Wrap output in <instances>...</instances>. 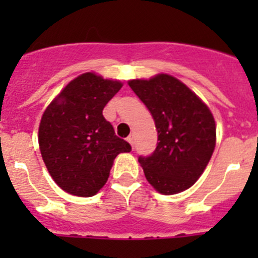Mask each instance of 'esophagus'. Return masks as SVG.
<instances>
[{
    "label": "esophagus",
    "mask_w": 258,
    "mask_h": 258,
    "mask_svg": "<svg viewBox=\"0 0 258 258\" xmlns=\"http://www.w3.org/2000/svg\"><path fill=\"white\" fill-rule=\"evenodd\" d=\"M126 141H127V142H129V143H131L132 147H133V145H134V137H133V136H129V137H127V138H126Z\"/></svg>",
    "instance_id": "34e87169"
}]
</instances>
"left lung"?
Masks as SVG:
<instances>
[{
  "label": "left lung",
  "mask_w": 258,
  "mask_h": 258,
  "mask_svg": "<svg viewBox=\"0 0 258 258\" xmlns=\"http://www.w3.org/2000/svg\"><path fill=\"white\" fill-rule=\"evenodd\" d=\"M129 86L154 117L157 146L140 156L146 179L156 191L172 195L199 179L216 146V122L207 104L170 75L131 80Z\"/></svg>",
  "instance_id": "left-lung-1"
}]
</instances>
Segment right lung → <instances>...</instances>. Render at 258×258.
<instances>
[{
  "label": "right lung",
  "instance_id": "add662e5",
  "mask_svg": "<svg viewBox=\"0 0 258 258\" xmlns=\"http://www.w3.org/2000/svg\"><path fill=\"white\" fill-rule=\"evenodd\" d=\"M121 86L117 80L92 72L80 75L41 117L38 145L42 160L55 183L71 195H95L108 179L115 157L132 151L102 113Z\"/></svg>",
  "mask_w": 258,
  "mask_h": 258
}]
</instances>
